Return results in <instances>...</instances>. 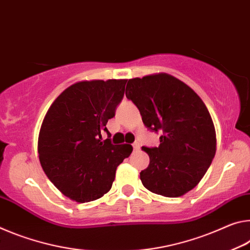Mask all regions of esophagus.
Masks as SVG:
<instances>
[{
  "label": "esophagus",
  "mask_w": 250,
  "mask_h": 250,
  "mask_svg": "<svg viewBox=\"0 0 250 250\" xmlns=\"http://www.w3.org/2000/svg\"><path fill=\"white\" fill-rule=\"evenodd\" d=\"M133 147H134V150H138L141 148V145H140V143L138 142H135L134 144H133Z\"/></svg>",
  "instance_id": "1"
}]
</instances>
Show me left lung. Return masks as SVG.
<instances>
[{
	"mask_svg": "<svg viewBox=\"0 0 250 250\" xmlns=\"http://www.w3.org/2000/svg\"><path fill=\"white\" fill-rule=\"evenodd\" d=\"M126 97L143 123L161 132L158 147H143L149 165L141 181L152 193L179 197L193 189L216 153V132L206 105L188 85L166 73L128 80Z\"/></svg>",
	"mask_w": 250,
	"mask_h": 250,
	"instance_id": "1",
	"label": "left lung"
}]
</instances>
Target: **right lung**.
Segmentation results:
<instances>
[{"label":"right lung","instance_id":"right-lung-1","mask_svg":"<svg viewBox=\"0 0 250 250\" xmlns=\"http://www.w3.org/2000/svg\"><path fill=\"white\" fill-rule=\"evenodd\" d=\"M126 80L83 81L53 102L39 134L44 173L61 193L77 203L101 198L112 188L116 168L133 147L113 145L106 124L115 116Z\"/></svg>","mask_w":250,"mask_h":250}]
</instances>
